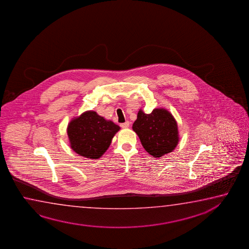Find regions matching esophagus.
Here are the masks:
<instances>
[{
  "mask_svg": "<svg viewBox=\"0 0 249 249\" xmlns=\"http://www.w3.org/2000/svg\"><path fill=\"white\" fill-rule=\"evenodd\" d=\"M120 126L124 128V129H126V128L130 126V122H129V121H126V122L123 123V124H120Z\"/></svg>",
  "mask_w": 249,
  "mask_h": 249,
  "instance_id": "obj_1",
  "label": "esophagus"
}]
</instances>
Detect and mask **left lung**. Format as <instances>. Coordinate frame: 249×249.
I'll list each match as a JSON object with an SVG mask.
<instances>
[{
	"mask_svg": "<svg viewBox=\"0 0 249 249\" xmlns=\"http://www.w3.org/2000/svg\"><path fill=\"white\" fill-rule=\"evenodd\" d=\"M145 151L155 158L171 153L179 143L177 120L164 108H154L150 114L140 109L132 124Z\"/></svg>",
	"mask_w": 249,
	"mask_h": 249,
	"instance_id": "1",
	"label": "left lung"
}]
</instances>
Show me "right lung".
I'll use <instances>...</instances> for the list:
<instances>
[{"mask_svg":"<svg viewBox=\"0 0 249 249\" xmlns=\"http://www.w3.org/2000/svg\"><path fill=\"white\" fill-rule=\"evenodd\" d=\"M120 127L95 111L87 110L72 118L67 128L69 145L77 154L90 160L101 158Z\"/></svg>","mask_w":249,"mask_h":249,"instance_id":"1","label":"right lung"}]
</instances>
